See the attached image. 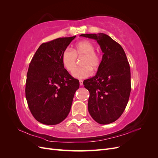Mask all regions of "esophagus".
Instances as JSON below:
<instances>
[{
	"mask_svg": "<svg viewBox=\"0 0 158 158\" xmlns=\"http://www.w3.org/2000/svg\"><path fill=\"white\" fill-rule=\"evenodd\" d=\"M79 82H80V85H83V80H79Z\"/></svg>",
	"mask_w": 158,
	"mask_h": 158,
	"instance_id": "obj_1",
	"label": "esophagus"
}]
</instances>
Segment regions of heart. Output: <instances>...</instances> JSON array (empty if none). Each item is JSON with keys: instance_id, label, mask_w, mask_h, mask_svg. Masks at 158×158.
I'll use <instances>...</instances> for the list:
<instances>
[{"instance_id": "1", "label": "heart", "mask_w": 158, "mask_h": 158, "mask_svg": "<svg viewBox=\"0 0 158 158\" xmlns=\"http://www.w3.org/2000/svg\"><path fill=\"white\" fill-rule=\"evenodd\" d=\"M95 50V44L88 40L78 42L74 45L73 51L64 50L62 55V63L64 68L69 73H73L77 65V57L83 56L81 61L83 66L75 71L73 76L78 79L89 77L93 74L92 69L97 70L102 63V56Z\"/></svg>"}]
</instances>
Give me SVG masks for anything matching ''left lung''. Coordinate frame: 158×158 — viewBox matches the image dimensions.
I'll return each instance as SVG.
<instances>
[{"mask_svg":"<svg viewBox=\"0 0 158 158\" xmlns=\"http://www.w3.org/2000/svg\"><path fill=\"white\" fill-rule=\"evenodd\" d=\"M80 36L96 40L103 52L96 74L83 84L89 92L91 117L107 125L121 117L128 103L131 90L130 66L123 47L111 37L102 33Z\"/></svg>","mask_w":158,"mask_h":158,"instance_id":"8db88e82","label":"left lung"}]
</instances>
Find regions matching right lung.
Returning a JSON list of instances; mask_svg holds the SVG:
<instances>
[{
    "mask_svg": "<svg viewBox=\"0 0 158 158\" xmlns=\"http://www.w3.org/2000/svg\"><path fill=\"white\" fill-rule=\"evenodd\" d=\"M76 36L61 37L42 44L31 60L27 73L26 98L37 121L57 125L70 111L78 80L62 63V55Z\"/></svg>",
    "mask_w": 158,
    "mask_h": 158,
    "instance_id": "1",
    "label": "right lung"
}]
</instances>
